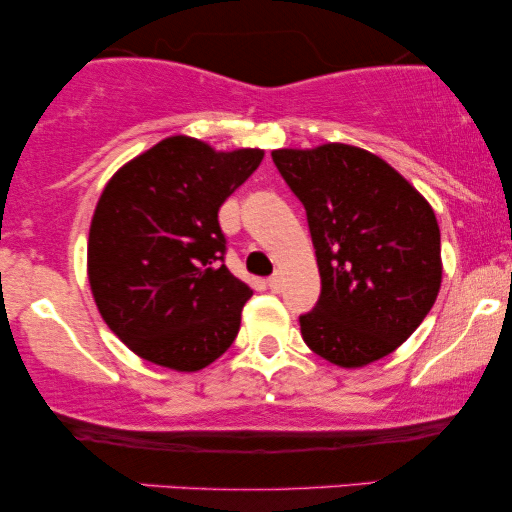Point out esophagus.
Listing matches in <instances>:
<instances>
[{"label": "esophagus", "instance_id": "obj_1", "mask_svg": "<svg viewBox=\"0 0 512 512\" xmlns=\"http://www.w3.org/2000/svg\"><path fill=\"white\" fill-rule=\"evenodd\" d=\"M279 284H282V279H279V275L275 272V275L268 277V286L272 291H279Z\"/></svg>", "mask_w": 512, "mask_h": 512}]
</instances>
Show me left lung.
I'll return each mask as SVG.
<instances>
[{
    "mask_svg": "<svg viewBox=\"0 0 512 512\" xmlns=\"http://www.w3.org/2000/svg\"><path fill=\"white\" fill-rule=\"evenodd\" d=\"M303 202L321 296L300 314L305 345L342 368L368 366L415 333L443 265L429 202L373 153L347 144L272 151Z\"/></svg>",
    "mask_w": 512,
    "mask_h": 512,
    "instance_id": "8db88e82",
    "label": "left lung"
}]
</instances>
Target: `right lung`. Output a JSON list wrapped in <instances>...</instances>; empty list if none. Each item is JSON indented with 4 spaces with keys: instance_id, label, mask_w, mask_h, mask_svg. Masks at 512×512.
<instances>
[{
    "instance_id": "1",
    "label": "right lung",
    "mask_w": 512,
    "mask_h": 512,
    "mask_svg": "<svg viewBox=\"0 0 512 512\" xmlns=\"http://www.w3.org/2000/svg\"><path fill=\"white\" fill-rule=\"evenodd\" d=\"M263 160L167 137L123 165L100 195L88 279L107 326L142 359L193 373L240 331L251 289L226 265L219 207Z\"/></svg>"
}]
</instances>
